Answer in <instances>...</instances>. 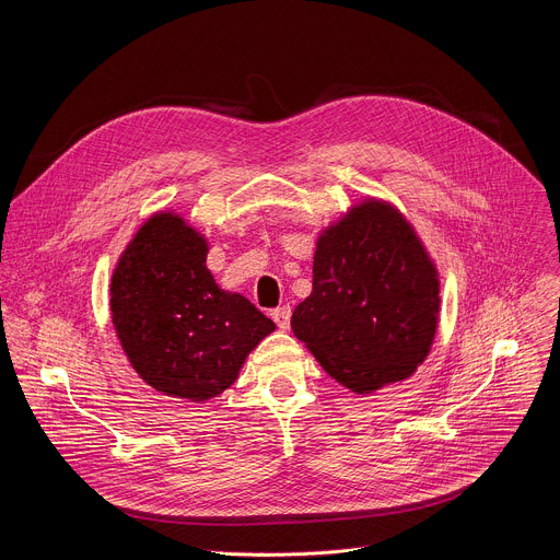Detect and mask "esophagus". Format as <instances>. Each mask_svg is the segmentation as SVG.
I'll return each instance as SVG.
<instances>
[{
	"instance_id": "34e87169",
	"label": "esophagus",
	"mask_w": 560,
	"mask_h": 560,
	"mask_svg": "<svg viewBox=\"0 0 560 560\" xmlns=\"http://www.w3.org/2000/svg\"><path fill=\"white\" fill-rule=\"evenodd\" d=\"M290 314H292L290 305H281V307H277V310L270 312V316L275 318V324H277L281 330H288V328H290Z\"/></svg>"
}]
</instances>
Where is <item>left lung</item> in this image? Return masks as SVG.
I'll return each mask as SVG.
<instances>
[{"label":"left lung","instance_id":"obj_1","mask_svg":"<svg viewBox=\"0 0 560 560\" xmlns=\"http://www.w3.org/2000/svg\"><path fill=\"white\" fill-rule=\"evenodd\" d=\"M439 305V272L415 228L368 197L318 234L312 292L290 326L332 378L370 394L425 361Z\"/></svg>","mask_w":560,"mask_h":560}]
</instances>
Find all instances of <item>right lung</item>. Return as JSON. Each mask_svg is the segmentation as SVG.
<instances>
[{
	"label": "right lung",
	"mask_w": 560,
	"mask_h": 560,
	"mask_svg": "<svg viewBox=\"0 0 560 560\" xmlns=\"http://www.w3.org/2000/svg\"><path fill=\"white\" fill-rule=\"evenodd\" d=\"M206 257L201 232L175 212H156L110 281L113 326L135 372L156 392L192 404L228 389L277 328L244 294L221 290Z\"/></svg>",
	"instance_id": "1"
}]
</instances>
